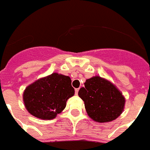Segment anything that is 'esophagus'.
<instances>
[{"mask_svg": "<svg viewBox=\"0 0 150 150\" xmlns=\"http://www.w3.org/2000/svg\"><path fill=\"white\" fill-rule=\"evenodd\" d=\"M78 91H79V88H76V89H75V94H78Z\"/></svg>", "mask_w": 150, "mask_h": 150, "instance_id": "obj_1", "label": "esophagus"}]
</instances>
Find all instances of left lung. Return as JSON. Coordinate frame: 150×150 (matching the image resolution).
<instances>
[{
  "mask_svg": "<svg viewBox=\"0 0 150 150\" xmlns=\"http://www.w3.org/2000/svg\"><path fill=\"white\" fill-rule=\"evenodd\" d=\"M78 95L84 101L88 115L98 122L115 120L124 108L125 98L122 93L111 82L100 76L87 79L84 87L79 90Z\"/></svg>",
  "mask_w": 150,
  "mask_h": 150,
  "instance_id": "1",
  "label": "left lung"
}]
</instances>
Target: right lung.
Here are the masks:
<instances>
[{"instance_id": "add662e5", "label": "right lung", "mask_w": 150, "mask_h": 150, "mask_svg": "<svg viewBox=\"0 0 150 150\" xmlns=\"http://www.w3.org/2000/svg\"><path fill=\"white\" fill-rule=\"evenodd\" d=\"M74 94L69 76L55 73L29 85L24 92L23 99L30 114L50 120L65 108L67 100Z\"/></svg>"}]
</instances>
